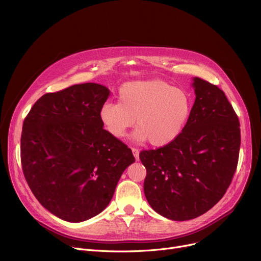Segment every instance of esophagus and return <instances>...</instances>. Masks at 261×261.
Masks as SVG:
<instances>
[{"label": "esophagus", "instance_id": "obj_1", "mask_svg": "<svg viewBox=\"0 0 261 261\" xmlns=\"http://www.w3.org/2000/svg\"><path fill=\"white\" fill-rule=\"evenodd\" d=\"M132 153H133V155H134L135 160H136V161H139V155H140L139 150L136 149V148H132Z\"/></svg>", "mask_w": 261, "mask_h": 261}]
</instances>
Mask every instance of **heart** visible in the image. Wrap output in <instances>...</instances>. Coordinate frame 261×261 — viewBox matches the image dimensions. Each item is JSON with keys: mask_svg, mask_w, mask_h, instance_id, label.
<instances>
[{"mask_svg": "<svg viewBox=\"0 0 261 261\" xmlns=\"http://www.w3.org/2000/svg\"><path fill=\"white\" fill-rule=\"evenodd\" d=\"M118 102H105L98 111L103 129L121 140L136 123V142L163 147L179 136L191 111V98L183 89L161 79L135 80L123 84Z\"/></svg>", "mask_w": 261, "mask_h": 261, "instance_id": "b5f03b06", "label": "heart"}]
</instances>
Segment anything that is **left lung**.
<instances>
[{
    "label": "left lung",
    "mask_w": 261,
    "mask_h": 261,
    "mask_svg": "<svg viewBox=\"0 0 261 261\" xmlns=\"http://www.w3.org/2000/svg\"><path fill=\"white\" fill-rule=\"evenodd\" d=\"M196 99L182 133L156 150H144V193L161 216L186 221L224 196L237 168L240 123L222 90L193 78Z\"/></svg>",
    "instance_id": "8db88e82"
}]
</instances>
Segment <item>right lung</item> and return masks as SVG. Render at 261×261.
<instances>
[{
  "label": "right lung",
  "instance_id": "right-lung-1",
  "mask_svg": "<svg viewBox=\"0 0 261 261\" xmlns=\"http://www.w3.org/2000/svg\"><path fill=\"white\" fill-rule=\"evenodd\" d=\"M110 90L87 82L44 94L23 122L25 179L44 208L68 222L100 214L135 159L98 118Z\"/></svg>",
  "mask_w": 261,
  "mask_h": 261
}]
</instances>
